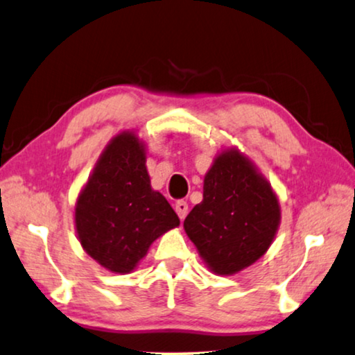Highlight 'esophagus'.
Masks as SVG:
<instances>
[{
	"instance_id": "34e87169",
	"label": "esophagus",
	"mask_w": 355,
	"mask_h": 355,
	"mask_svg": "<svg viewBox=\"0 0 355 355\" xmlns=\"http://www.w3.org/2000/svg\"><path fill=\"white\" fill-rule=\"evenodd\" d=\"M175 211L178 214L180 220H184V216H187V214H188V202H187V200H177Z\"/></svg>"
}]
</instances>
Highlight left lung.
I'll list each match as a JSON object with an SVG mask.
<instances>
[{
	"label": "left lung",
	"instance_id": "1",
	"mask_svg": "<svg viewBox=\"0 0 355 355\" xmlns=\"http://www.w3.org/2000/svg\"><path fill=\"white\" fill-rule=\"evenodd\" d=\"M202 198L183 228L210 271L231 276L260 260L279 230L280 204L255 164L237 148L223 150L205 173Z\"/></svg>",
	"mask_w": 355,
	"mask_h": 355
}]
</instances>
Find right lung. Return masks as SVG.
<instances>
[{"label": "right lung", "instance_id": "add662e5", "mask_svg": "<svg viewBox=\"0 0 355 355\" xmlns=\"http://www.w3.org/2000/svg\"><path fill=\"white\" fill-rule=\"evenodd\" d=\"M180 218L151 188L145 144L135 132L111 139L78 196L75 226L86 253L116 274L134 271L148 248Z\"/></svg>", "mask_w": 355, "mask_h": 355}]
</instances>
